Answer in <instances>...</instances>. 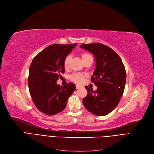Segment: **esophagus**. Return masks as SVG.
<instances>
[{
    "label": "esophagus",
    "mask_w": 154,
    "mask_h": 154,
    "mask_svg": "<svg viewBox=\"0 0 154 154\" xmlns=\"http://www.w3.org/2000/svg\"><path fill=\"white\" fill-rule=\"evenodd\" d=\"M76 89H79V88H80L82 87V86L81 85H76Z\"/></svg>",
    "instance_id": "esophagus-1"
}]
</instances>
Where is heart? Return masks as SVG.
I'll list each match as a JSON object with an SVG mask.
<instances>
[{"label":"heart","instance_id":"b5f03b06","mask_svg":"<svg viewBox=\"0 0 154 154\" xmlns=\"http://www.w3.org/2000/svg\"><path fill=\"white\" fill-rule=\"evenodd\" d=\"M89 57H92V56L88 54H86V53L85 54H83L82 55V60H84L85 59H86V58H88ZM70 59H71V56L69 55L67 56L66 57V59H64V61H63V66H64L65 69H67L69 67ZM85 78V75H84V74H82V73H74L71 76V79L72 80L78 83H82L84 81Z\"/></svg>","mask_w":154,"mask_h":154}]
</instances>
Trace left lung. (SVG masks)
Segmentation results:
<instances>
[{"mask_svg":"<svg viewBox=\"0 0 154 154\" xmlns=\"http://www.w3.org/2000/svg\"><path fill=\"white\" fill-rule=\"evenodd\" d=\"M80 47L92 53L96 61L91 80L97 89L94 91L85 87L84 106L94 115H108L116 107L124 93L126 72L123 62L113 50L103 44H82Z\"/></svg>","mask_w":154,"mask_h":154,"instance_id":"1","label":"left lung"}]
</instances>
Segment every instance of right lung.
Returning <instances> with one entry per match:
<instances>
[{
  "label": "right lung",
  "mask_w": 154,
  "mask_h": 154,
  "mask_svg": "<svg viewBox=\"0 0 154 154\" xmlns=\"http://www.w3.org/2000/svg\"><path fill=\"white\" fill-rule=\"evenodd\" d=\"M76 45H51L41 51L32 62L29 88L35 106L42 113L53 115L60 112L76 90L72 83L60 87L56 82L65 72L64 59Z\"/></svg>",
  "instance_id": "obj_1"
}]
</instances>
